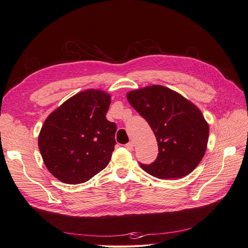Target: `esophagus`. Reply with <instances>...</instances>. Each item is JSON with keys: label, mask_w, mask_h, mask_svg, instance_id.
<instances>
[{"label": "esophagus", "mask_w": 248, "mask_h": 248, "mask_svg": "<svg viewBox=\"0 0 248 248\" xmlns=\"http://www.w3.org/2000/svg\"><path fill=\"white\" fill-rule=\"evenodd\" d=\"M125 148L128 150V151H132V150H133V142L132 141L127 142V144L125 145Z\"/></svg>", "instance_id": "esophagus-1"}]
</instances>
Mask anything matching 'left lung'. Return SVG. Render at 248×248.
Segmentation results:
<instances>
[{"mask_svg":"<svg viewBox=\"0 0 248 248\" xmlns=\"http://www.w3.org/2000/svg\"><path fill=\"white\" fill-rule=\"evenodd\" d=\"M130 106L153 130L158 156L140 168L159 179H179L198 167L207 149L209 125L201 110L182 95L162 86L127 94Z\"/></svg>","mask_w":248,"mask_h":248,"instance_id":"obj_1","label":"left lung"}]
</instances>
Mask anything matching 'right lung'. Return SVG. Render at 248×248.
<instances>
[{
  "instance_id": "1",
  "label": "right lung",
  "mask_w": 248,
  "mask_h": 248,
  "mask_svg": "<svg viewBox=\"0 0 248 248\" xmlns=\"http://www.w3.org/2000/svg\"><path fill=\"white\" fill-rule=\"evenodd\" d=\"M110 96L87 90L65 101L44 122L38 146L47 170L60 181L79 184L108 164L117 126L106 115Z\"/></svg>"
}]
</instances>
